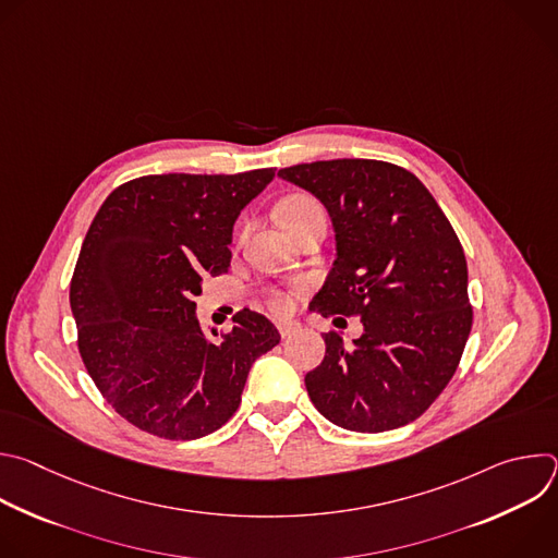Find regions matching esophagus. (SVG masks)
<instances>
[{
	"label": "esophagus",
	"instance_id": "1",
	"mask_svg": "<svg viewBox=\"0 0 558 558\" xmlns=\"http://www.w3.org/2000/svg\"><path fill=\"white\" fill-rule=\"evenodd\" d=\"M276 327H278L282 338H291V336H295L300 331V323H295V320H280Z\"/></svg>",
	"mask_w": 558,
	"mask_h": 558
}]
</instances>
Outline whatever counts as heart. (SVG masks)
<instances>
[{"instance_id": "heart-1", "label": "heart", "mask_w": 558, "mask_h": 558, "mask_svg": "<svg viewBox=\"0 0 558 558\" xmlns=\"http://www.w3.org/2000/svg\"><path fill=\"white\" fill-rule=\"evenodd\" d=\"M313 207H317V203H315L313 198H308V196H289V198H284V201L278 205L276 214H278V220H280L282 225H291V222H295L298 218H302V216H304L308 209H313ZM267 304H269L276 313H287V311L293 308L295 298H293V293H289V291L274 289V291L267 293Z\"/></svg>"}]
</instances>
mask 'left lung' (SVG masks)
<instances>
[{"label":"left lung","instance_id":"1","mask_svg":"<svg viewBox=\"0 0 558 558\" xmlns=\"http://www.w3.org/2000/svg\"><path fill=\"white\" fill-rule=\"evenodd\" d=\"M278 177L320 198L336 229L338 258L311 308L364 325L353 347L325 333V360L304 377L313 407L357 433L415 422L452 379L472 329L452 225L415 174L386 161L336 158Z\"/></svg>","mask_w":558,"mask_h":558}]
</instances>
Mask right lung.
Here are the masks:
<instances>
[{"instance_id": "obj_1", "label": "right lung", "mask_w": 558, "mask_h": 558, "mask_svg": "<svg viewBox=\"0 0 558 558\" xmlns=\"http://www.w3.org/2000/svg\"><path fill=\"white\" fill-rule=\"evenodd\" d=\"M274 177L149 174L97 211L70 280L76 347L104 400L138 430L177 441L218 430L256 357L280 342L250 308L218 342L194 315L203 282L229 269L238 214Z\"/></svg>"}]
</instances>
